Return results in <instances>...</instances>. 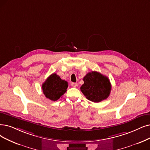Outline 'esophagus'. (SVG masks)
I'll return each mask as SVG.
<instances>
[{"label": "esophagus", "mask_w": 150, "mask_h": 150, "mask_svg": "<svg viewBox=\"0 0 150 150\" xmlns=\"http://www.w3.org/2000/svg\"><path fill=\"white\" fill-rule=\"evenodd\" d=\"M77 83H74V82H72V83H71V86H72V87H77Z\"/></svg>", "instance_id": "34e87169"}]
</instances>
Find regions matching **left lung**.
Instances as JSON below:
<instances>
[{"instance_id": "obj_1", "label": "left lung", "mask_w": 150, "mask_h": 150, "mask_svg": "<svg viewBox=\"0 0 150 150\" xmlns=\"http://www.w3.org/2000/svg\"><path fill=\"white\" fill-rule=\"evenodd\" d=\"M84 82L81 91L88 100L100 102L109 97L111 85L108 77L97 71L88 73L83 78Z\"/></svg>"}]
</instances>
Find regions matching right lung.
<instances>
[{"label":"right lung","instance_id":"obj_1","mask_svg":"<svg viewBox=\"0 0 150 150\" xmlns=\"http://www.w3.org/2000/svg\"><path fill=\"white\" fill-rule=\"evenodd\" d=\"M68 87V82L62 80L56 73L52 74L42 86L45 97L52 101H57L62 97Z\"/></svg>","mask_w":150,"mask_h":150}]
</instances>
